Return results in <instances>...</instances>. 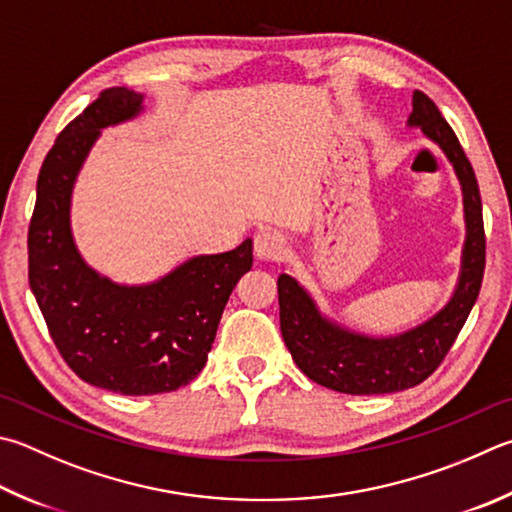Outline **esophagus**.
<instances>
[{
	"mask_svg": "<svg viewBox=\"0 0 512 512\" xmlns=\"http://www.w3.org/2000/svg\"><path fill=\"white\" fill-rule=\"evenodd\" d=\"M286 250V239L277 230H259L255 235V255L259 259H282Z\"/></svg>",
	"mask_w": 512,
	"mask_h": 512,
	"instance_id": "esophagus-1",
	"label": "esophagus"
}]
</instances>
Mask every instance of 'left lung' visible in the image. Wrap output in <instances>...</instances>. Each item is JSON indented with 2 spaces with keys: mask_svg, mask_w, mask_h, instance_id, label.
<instances>
[{
  "mask_svg": "<svg viewBox=\"0 0 512 512\" xmlns=\"http://www.w3.org/2000/svg\"><path fill=\"white\" fill-rule=\"evenodd\" d=\"M407 125L421 127V132L448 156L459 176L466 212V244L461 253L459 282L450 302L430 320L398 336L374 338L324 318L304 286L286 273L277 277L280 327L286 347L304 376L333 392L353 396L392 394L423 383L454 345L481 288L486 235L475 170L457 134L423 91H414Z\"/></svg>",
  "mask_w": 512,
  "mask_h": 512,
  "instance_id": "obj_1",
  "label": "left lung"
}]
</instances>
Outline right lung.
<instances>
[{
    "mask_svg": "<svg viewBox=\"0 0 512 512\" xmlns=\"http://www.w3.org/2000/svg\"><path fill=\"white\" fill-rule=\"evenodd\" d=\"M143 111V94L111 87L62 129L37 176L29 284L55 347L89 385L125 396L176 392L206 367L253 241L197 255L152 284H116L87 266L71 232V192L100 129Z\"/></svg>",
    "mask_w": 512,
    "mask_h": 512,
    "instance_id": "add662e5",
    "label": "right lung"
}]
</instances>
